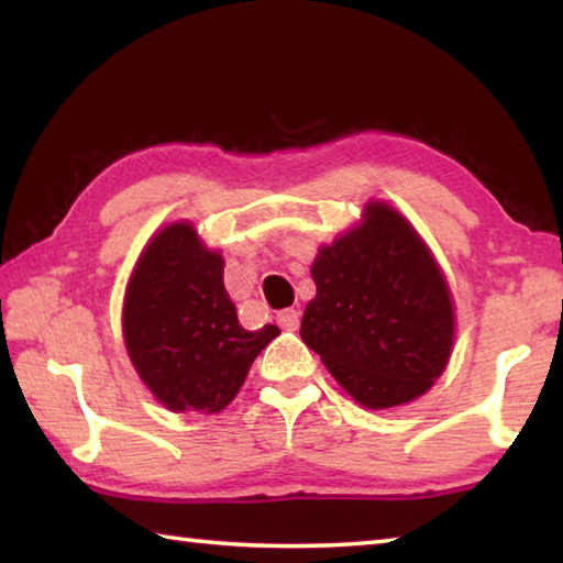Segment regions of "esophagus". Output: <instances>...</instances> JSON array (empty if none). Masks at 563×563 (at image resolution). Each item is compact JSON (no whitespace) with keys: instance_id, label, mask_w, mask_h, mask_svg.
I'll list each match as a JSON object with an SVG mask.
<instances>
[{"instance_id":"esophagus-1","label":"esophagus","mask_w":563,"mask_h":563,"mask_svg":"<svg viewBox=\"0 0 563 563\" xmlns=\"http://www.w3.org/2000/svg\"><path fill=\"white\" fill-rule=\"evenodd\" d=\"M275 321H278V327L285 331H297L300 329V312H297V309H283V312L275 317Z\"/></svg>"}]
</instances>
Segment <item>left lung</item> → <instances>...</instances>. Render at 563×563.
Returning <instances> with one entry per match:
<instances>
[{"label":"left lung","instance_id":"1","mask_svg":"<svg viewBox=\"0 0 563 563\" xmlns=\"http://www.w3.org/2000/svg\"><path fill=\"white\" fill-rule=\"evenodd\" d=\"M317 297L300 336L367 409L411 401L448 365L454 317L448 283L413 227L385 202L312 266Z\"/></svg>","mask_w":563,"mask_h":563}]
</instances>
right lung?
<instances>
[{
    "mask_svg": "<svg viewBox=\"0 0 563 563\" xmlns=\"http://www.w3.org/2000/svg\"><path fill=\"white\" fill-rule=\"evenodd\" d=\"M224 263L186 222L169 224L142 251L130 278L123 333L130 361L166 409L218 413L256 355L278 336L246 331L224 290Z\"/></svg>",
    "mask_w": 563,
    "mask_h": 563,
    "instance_id": "add662e5",
    "label": "right lung"
}]
</instances>
